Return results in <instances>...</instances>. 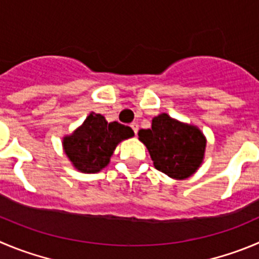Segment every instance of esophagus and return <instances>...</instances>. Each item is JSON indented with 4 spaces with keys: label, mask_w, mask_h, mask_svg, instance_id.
Here are the masks:
<instances>
[{
    "label": "esophagus",
    "mask_w": 259,
    "mask_h": 259,
    "mask_svg": "<svg viewBox=\"0 0 259 259\" xmlns=\"http://www.w3.org/2000/svg\"><path fill=\"white\" fill-rule=\"evenodd\" d=\"M130 126H132L133 132H134L135 134H137L138 129H139V125H138V122H132V124H130Z\"/></svg>",
    "instance_id": "34e87169"
}]
</instances>
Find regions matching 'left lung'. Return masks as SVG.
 Returning a JSON list of instances; mask_svg holds the SVG:
<instances>
[{
    "instance_id": "left-lung-1",
    "label": "left lung",
    "mask_w": 259,
    "mask_h": 259,
    "mask_svg": "<svg viewBox=\"0 0 259 259\" xmlns=\"http://www.w3.org/2000/svg\"><path fill=\"white\" fill-rule=\"evenodd\" d=\"M138 135L146 144L154 167L170 178H189L202 163L206 138L199 129L176 121L167 113L154 117L151 129L139 130Z\"/></svg>"
}]
</instances>
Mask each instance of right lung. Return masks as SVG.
<instances>
[{
  "label": "right lung",
  "instance_id": "obj_1",
  "mask_svg": "<svg viewBox=\"0 0 259 259\" xmlns=\"http://www.w3.org/2000/svg\"><path fill=\"white\" fill-rule=\"evenodd\" d=\"M133 135L132 127L117 121L108 124L102 115L91 113L74 134L64 138V149L79 171L94 174L107 166L116 146Z\"/></svg>",
  "mask_w": 259,
  "mask_h": 259
}]
</instances>
